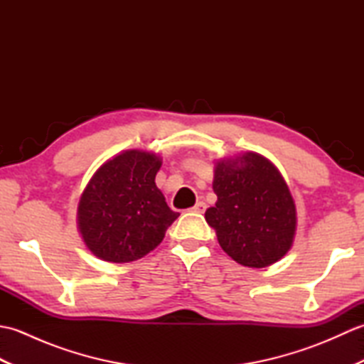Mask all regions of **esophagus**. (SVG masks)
<instances>
[{"label":"esophagus","mask_w":364,"mask_h":364,"mask_svg":"<svg viewBox=\"0 0 364 364\" xmlns=\"http://www.w3.org/2000/svg\"><path fill=\"white\" fill-rule=\"evenodd\" d=\"M205 208H206V205L203 202H197V205L194 208H191V211L197 213V214H202V213H205Z\"/></svg>","instance_id":"1"}]
</instances>
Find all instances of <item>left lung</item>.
Returning <instances> with one entry per match:
<instances>
[{"label":"left lung","instance_id":"left-lung-1","mask_svg":"<svg viewBox=\"0 0 364 364\" xmlns=\"http://www.w3.org/2000/svg\"><path fill=\"white\" fill-rule=\"evenodd\" d=\"M215 206L205 219L228 257L247 267H266L291 249L296 206L272 162L258 153L218 162Z\"/></svg>","mask_w":364,"mask_h":364}]
</instances>
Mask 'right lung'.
<instances>
[{"instance_id":"right-lung-1","label":"right lung","mask_w":364,"mask_h":364,"mask_svg":"<svg viewBox=\"0 0 364 364\" xmlns=\"http://www.w3.org/2000/svg\"><path fill=\"white\" fill-rule=\"evenodd\" d=\"M161 161L129 150L100 167L81 197L78 223L95 257L129 262L161 244L178 218L154 184Z\"/></svg>"}]
</instances>
